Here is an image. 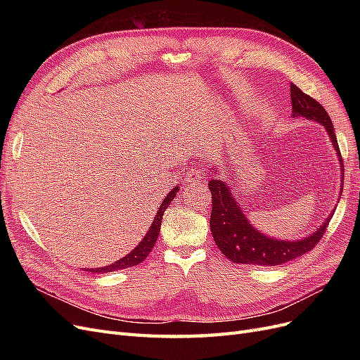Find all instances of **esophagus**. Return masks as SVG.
<instances>
[{
  "label": "esophagus",
  "instance_id": "esophagus-1",
  "mask_svg": "<svg viewBox=\"0 0 360 360\" xmlns=\"http://www.w3.org/2000/svg\"><path fill=\"white\" fill-rule=\"evenodd\" d=\"M204 179V171L200 168H189L188 176H186V181L188 183H197L201 181Z\"/></svg>",
  "mask_w": 360,
  "mask_h": 360
}]
</instances>
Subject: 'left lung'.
Listing matches in <instances>:
<instances>
[{
    "label": "left lung",
    "instance_id": "obj_1",
    "mask_svg": "<svg viewBox=\"0 0 360 360\" xmlns=\"http://www.w3.org/2000/svg\"><path fill=\"white\" fill-rule=\"evenodd\" d=\"M290 89L292 117H304L312 120V122L323 124L326 130H328L340 162H342L329 114L326 112L324 108L317 101L312 99L311 96L304 94L292 82ZM341 171H344V167H341ZM213 172H217V169L214 168ZM209 189L212 192L213 205L210 216L212 236L217 248L221 249V252L228 259H231L233 263L254 266H279L307 254L320 242L324 231L328 230L329 221L332 219L333 214L332 213L323 222L317 231L302 238V240H278V238H270L263 233H259L249 224L246 216L240 210V207H238V204L233 198L230 188L222 180L212 179L209 181Z\"/></svg>",
    "mask_w": 360,
    "mask_h": 360
}]
</instances>
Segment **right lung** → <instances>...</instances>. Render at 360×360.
I'll use <instances>...</instances> for the list:
<instances>
[{
	"label": "right lung",
	"instance_id": "obj_1",
	"mask_svg": "<svg viewBox=\"0 0 360 360\" xmlns=\"http://www.w3.org/2000/svg\"><path fill=\"white\" fill-rule=\"evenodd\" d=\"M179 192V186L174 188L167 197L165 200L162 201L159 210L156 213V217L153 219V224H151V226L148 228V233L144 236L143 240L139 242V245L132 250V252H129L126 257H123L122 259L115 261L114 264H110V266H105V267H101V269H90L89 271H93V274H106V271H115V270H122V269H127V267H132V266H136L139 263H143V261L148 257V254L151 252V249H153L158 237H159V233H160V224H162V216L163 213H165L167 207L169 205V202L174 200V197H176Z\"/></svg>",
	"mask_w": 360,
	"mask_h": 360
}]
</instances>
